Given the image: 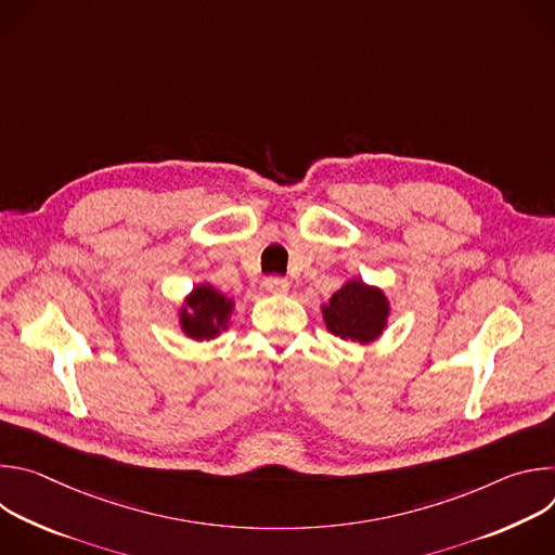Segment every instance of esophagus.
Segmentation results:
<instances>
[{"instance_id":"obj_1","label":"esophagus","mask_w":555,"mask_h":555,"mask_svg":"<svg viewBox=\"0 0 555 555\" xmlns=\"http://www.w3.org/2000/svg\"><path fill=\"white\" fill-rule=\"evenodd\" d=\"M287 289H289L287 279H281V276L266 279V292H270V294H285Z\"/></svg>"}]
</instances>
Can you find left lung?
<instances>
[{
	"mask_svg": "<svg viewBox=\"0 0 555 555\" xmlns=\"http://www.w3.org/2000/svg\"><path fill=\"white\" fill-rule=\"evenodd\" d=\"M330 334L345 343L371 345L388 327L390 300L382 287L362 279H349L321 307Z\"/></svg>",
	"mask_w": 555,
	"mask_h": 555,
	"instance_id": "1",
	"label": "left lung"
}]
</instances>
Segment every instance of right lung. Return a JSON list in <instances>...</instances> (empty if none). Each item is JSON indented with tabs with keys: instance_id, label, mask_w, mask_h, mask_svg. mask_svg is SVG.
<instances>
[{
	"instance_id": "1",
	"label": "right lung",
	"mask_w": 555,
	"mask_h": 555,
	"mask_svg": "<svg viewBox=\"0 0 555 555\" xmlns=\"http://www.w3.org/2000/svg\"><path fill=\"white\" fill-rule=\"evenodd\" d=\"M234 298L225 296L210 283L195 285L178 307L180 332L197 343L215 340L230 327Z\"/></svg>"
}]
</instances>
